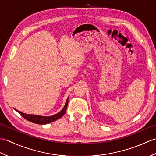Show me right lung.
I'll return each mask as SVG.
<instances>
[{"label": "right lung", "instance_id": "1", "mask_svg": "<svg viewBox=\"0 0 156 156\" xmlns=\"http://www.w3.org/2000/svg\"><path fill=\"white\" fill-rule=\"evenodd\" d=\"M68 98H67V101L66 102L65 106L63 108L62 110L59 112L58 113L55 114L54 115L49 116V117H46V116H40V115H29V114H25L23 113V112L19 111L18 110L15 109V111H17L21 115L23 118L27 119V121L34 122L36 124H39V125H44V124H48L49 122H51L53 121H55L58 120L59 118H61L63 115L65 114L66 111V109H67L68 107Z\"/></svg>", "mask_w": 156, "mask_h": 156}]
</instances>
